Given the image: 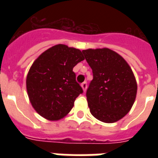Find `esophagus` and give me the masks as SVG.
Listing matches in <instances>:
<instances>
[{
    "instance_id": "esophagus-1",
    "label": "esophagus",
    "mask_w": 158,
    "mask_h": 158,
    "mask_svg": "<svg viewBox=\"0 0 158 158\" xmlns=\"http://www.w3.org/2000/svg\"><path fill=\"white\" fill-rule=\"evenodd\" d=\"M81 86H82V88H83V89H84V92L86 91L87 87H88V85H87V82L85 81V82H84V83H82Z\"/></svg>"
}]
</instances>
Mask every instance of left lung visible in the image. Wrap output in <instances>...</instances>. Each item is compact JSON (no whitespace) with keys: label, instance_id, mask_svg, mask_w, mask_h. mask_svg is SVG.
Segmentation results:
<instances>
[{"label":"left lung","instance_id":"1","mask_svg":"<svg viewBox=\"0 0 158 158\" xmlns=\"http://www.w3.org/2000/svg\"><path fill=\"white\" fill-rule=\"evenodd\" d=\"M82 52L94 76L86 93L90 112L105 123L120 120L136 98L137 84L132 69L122 56L108 48Z\"/></svg>","mask_w":158,"mask_h":158}]
</instances>
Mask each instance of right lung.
I'll use <instances>...</instances> for the list:
<instances>
[{
	"label": "right lung",
	"instance_id": "right-lung-1",
	"mask_svg": "<svg viewBox=\"0 0 158 158\" xmlns=\"http://www.w3.org/2000/svg\"><path fill=\"white\" fill-rule=\"evenodd\" d=\"M84 60L81 51L59 44L33 62L26 86L31 104L39 115L57 120L70 111L77 97L84 92L73 68Z\"/></svg>",
	"mask_w": 158,
	"mask_h": 158
}]
</instances>
